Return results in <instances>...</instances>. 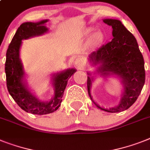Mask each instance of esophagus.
<instances>
[{"label": "esophagus", "instance_id": "obj_1", "mask_svg": "<svg viewBox=\"0 0 150 150\" xmlns=\"http://www.w3.org/2000/svg\"><path fill=\"white\" fill-rule=\"evenodd\" d=\"M75 65L78 68L83 67V61L82 59L81 58H77V59H76V60H75Z\"/></svg>", "mask_w": 150, "mask_h": 150}]
</instances>
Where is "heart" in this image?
Masks as SVG:
<instances>
[{
	"mask_svg": "<svg viewBox=\"0 0 150 150\" xmlns=\"http://www.w3.org/2000/svg\"><path fill=\"white\" fill-rule=\"evenodd\" d=\"M93 30V28H88L85 30L84 33H85V34H86V35H88V34H90ZM101 40H102V34H101L100 32H96V33H95L93 35L92 42L93 44H98L99 42L101 41Z\"/></svg>",
	"mask_w": 150,
	"mask_h": 150,
	"instance_id": "obj_1",
	"label": "heart"
}]
</instances>
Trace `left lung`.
<instances>
[{"label": "left lung", "mask_w": 150, "mask_h": 150, "mask_svg": "<svg viewBox=\"0 0 150 150\" xmlns=\"http://www.w3.org/2000/svg\"><path fill=\"white\" fill-rule=\"evenodd\" d=\"M103 22L112 28L113 38L89 56L93 65H100L96 72L103 76L116 75L122 80L123 92L119 104L112 108L100 107L93 101L90 88L93 77L88 73L87 90L90 99L98 108L109 112L126 110L136 102L145 83L144 60L134 36L125 28L120 21L104 19Z\"/></svg>", "instance_id": "1"}]
</instances>
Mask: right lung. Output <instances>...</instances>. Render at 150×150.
Masks as SVG:
<instances>
[{
	"label": "right lung",
	"mask_w": 150,
	"mask_h": 150,
	"mask_svg": "<svg viewBox=\"0 0 150 150\" xmlns=\"http://www.w3.org/2000/svg\"><path fill=\"white\" fill-rule=\"evenodd\" d=\"M48 20L33 23H23L17 30L6 54L5 73L8 92L17 105L26 112L32 114L44 115L56 111L62 102V97L69 78L76 72L75 69H68L52 76L54 95L50 101H41L29 90L24 80V70L20 59V49L22 40L44 34L48 31L45 23Z\"/></svg>",
	"instance_id": "add662e5"
}]
</instances>
